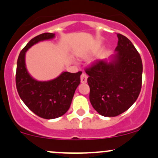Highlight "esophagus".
Wrapping results in <instances>:
<instances>
[{
  "mask_svg": "<svg viewBox=\"0 0 158 158\" xmlns=\"http://www.w3.org/2000/svg\"><path fill=\"white\" fill-rule=\"evenodd\" d=\"M80 79H81V82H82V83H86V82H87L88 76H87V75H86V74L82 73V75H81Z\"/></svg>",
  "mask_w": 158,
  "mask_h": 158,
  "instance_id": "34e87169",
  "label": "esophagus"
}]
</instances>
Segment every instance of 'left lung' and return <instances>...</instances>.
Listing matches in <instances>:
<instances>
[{"label": "left lung", "instance_id": "left-lung-1", "mask_svg": "<svg viewBox=\"0 0 158 158\" xmlns=\"http://www.w3.org/2000/svg\"><path fill=\"white\" fill-rule=\"evenodd\" d=\"M115 53L109 60H99L85 73L93 108L105 117L127 111L138 98L142 87L141 57L128 38L118 34Z\"/></svg>", "mask_w": 158, "mask_h": 158}]
</instances>
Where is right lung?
Returning a JSON list of instances; mask_svg holds the SVG:
<instances>
[{"label":"right lung","mask_w":158,"mask_h":158,"mask_svg":"<svg viewBox=\"0 0 158 158\" xmlns=\"http://www.w3.org/2000/svg\"><path fill=\"white\" fill-rule=\"evenodd\" d=\"M55 34L44 33L31 39L21 51L17 60L15 84L19 95L34 114L46 119L63 115L70 108L82 72H62L48 81H38L30 75L25 64V55L31 46L40 41L52 40Z\"/></svg>","instance_id":"add662e5"}]
</instances>
